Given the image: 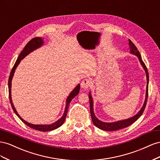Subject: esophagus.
Returning a JSON list of instances; mask_svg holds the SVG:
<instances>
[{
	"label": "esophagus",
	"mask_w": 160,
	"mask_h": 160,
	"mask_svg": "<svg viewBox=\"0 0 160 160\" xmlns=\"http://www.w3.org/2000/svg\"><path fill=\"white\" fill-rule=\"evenodd\" d=\"M92 84V80L90 78H85L81 82V87L84 90L87 89Z\"/></svg>",
	"instance_id": "esophagus-1"
}]
</instances>
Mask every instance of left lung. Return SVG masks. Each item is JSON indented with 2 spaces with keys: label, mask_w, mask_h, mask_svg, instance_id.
Segmentation results:
<instances>
[{
  "label": "left lung",
  "mask_w": 160,
  "mask_h": 160,
  "mask_svg": "<svg viewBox=\"0 0 160 160\" xmlns=\"http://www.w3.org/2000/svg\"><path fill=\"white\" fill-rule=\"evenodd\" d=\"M129 45L130 47V52L131 53H133L136 55L138 57L139 60L141 63V65L143 66L144 70L146 73V76H147V88H146V97H145V100L143 107L141 108L140 111L134 117H131L130 118H128V119L126 120H122L120 121H117L115 122H104L99 121L98 118L95 117L94 111H93V102H92V98L91 97L90 93H89V100H90V115L91 117H92V120L93 124L99 128L100 129H102L104 131H117L118 129H121L123 128H125V127H127L130 126L131 125L133 124V122H135L138 118L141 117V115H142V114L145 110V107H146V104H147L148 101V84H149V74H148V68L146 67L145 63L141 59V55L139 53V52L138 50V48H136L135 45L133 44V43L131 42L130 39H129Z\"/></svg>",
  "instance_id": "left-lung-1"
}]
</instances>
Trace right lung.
I'll return each mask as SVG.
<instances>
[{"instance_id": "obj_1", "label": "right lung", "mask_w": 160, "mask_h": 160, "mask_svg": "<svg viewBox=\"0 0 160 160\" xmlns=\"http://www.w3.org/2000/svg\"><path fill=\"white\" fill-rule=\"evenodd\" d=\"M42 44H43V39L41 38L40 37L34 38L32 39H31L29 42L27 43V45H25V47L23 49H22V51L19 54V57H18L17 60V61L15 63V65L13 66V67L12 68V70L10 73V76H9V78H8V86L9 100H10V102H11V104L13 111H14V112H15L16 115L18 116V117H19L20 119L25 123V125H27V126H29V127H31V128L34 129L38 130V131L45 132V131H52V130L56 129L58 128V127H60V126H62L63 125V123L64 122V121L66 119V117L67 113H68V107H69L70 102L72 101V100L79 93L80 86V84L78 85L74 89V90H73L72 92L70 93V94L68 96V97L67 100H66V108H65V111H64V113H63L62 117L60 118V119H59L58 121L53 123V124H52V125H33V124H31V123L26 122L19 115V114L17 113L16 109L14 107V105H13V104L12 102V99H11V80H12V76H13V75H14V72L15 71L16 68L17 67L18 65H19V63H20V62H21L22 59L24 58L27 56V55H28L30 52H31L32 51H33L34 49H37L39 47H40Z\"/></svg>"}]
</instances>
